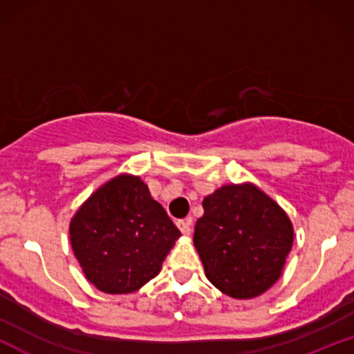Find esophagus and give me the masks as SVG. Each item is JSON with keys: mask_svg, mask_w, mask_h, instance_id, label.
Masks as SVG:
<instances>
[{"mask_svg": "<svg viewBox=\"0 0 354 354\" xmlns=\"http://www.w3.org/2000/svg\"><path fill=\"white\" fill-rule=\"evenodd\" d=\"M176 225H178V228L181 230L183 234H189L191 233V225H193V219H191V218L180 219V221H178Z\"/></svg>", "mask_w": 354, "mask_h": 354, "instance_id": "obj_1", "label": "esophagus"}]
</instances>
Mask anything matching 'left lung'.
<instances>
[{
  "label": "left lung",
  "instance_id": "1",
  "mask_svg": "<svg viewBox=\"0 0 354 354\" xmlns=\"http://www.w3.org/2000/svg\"><path fill=\"white\" fill-rule=\"evenodd\" d=\"M194 246L206 278L231 298L265 293L281 276L293 226L276 203L251 185H228L203 201Z\"/></svg>",
  "mask_w": 354,
  "mask_h": 354
}]
</instances>
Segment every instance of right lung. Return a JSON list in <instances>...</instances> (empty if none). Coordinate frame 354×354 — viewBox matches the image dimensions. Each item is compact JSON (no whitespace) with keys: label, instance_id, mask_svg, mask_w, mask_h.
I'll list each match as a JSON object with an SVG mask.
<instances>
[{"label":"right lung","instance_id":"add662e5","mask_svg":"<svg viewBox=\"0 0 354 354\" xmlns=\"http://www.w3.org/2000/svg\"><path fill=\"white\" fill-rule=\"evenodd\" d=\"M180 234L136 176L101 186L70 225L73 251L88 281L111 295L133 293L153 279Z\"/></svg>","mask_w":354,"mask_h":354}]
</instances>
